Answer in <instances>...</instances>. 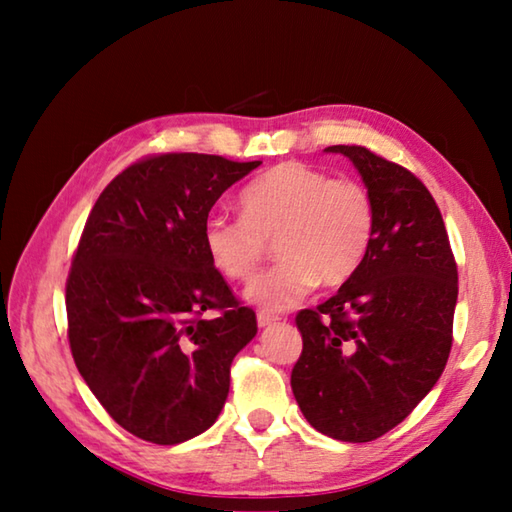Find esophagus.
<instances>
[{"label":"esophagus","mask_w":512,"mask_h":512,"mask_svg":"<svg viewBox=\"0 0 512 512\" xmlns=\"http://www.w3.org/2000/svg\"><path fill=\"white\" fill-rule=\"evenodd\" d=\"M275 320H277V316L268 314V311H259V314H257V325H259V327H268V325H273Z\"/></svg>","instance_id":"esophagus-1"}]
</instances>
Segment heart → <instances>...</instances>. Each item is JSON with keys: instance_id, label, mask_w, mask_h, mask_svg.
I'll list each match as a JSON object with an SVG mask.
<instances>
[{"instance_id": "obj_1", "label": "heart", "mask_w": 512, "mask_h": 512, "mask_svg": "<svg viewBox=\"0 0 512 512\" xmlns=\"http://www.w3.org/2000/svg\"><path fill=\"white\" fill-rule=\"evenodd\" d=\"M239 219L210 214L203 248L228 280H248L273 241L280 257L244 298L266 311L289 309L316 284L339 287L357 273L375 237V201L352 178H332L305 162L268 169L239 196Z\"/></svg>"}]
</instances>
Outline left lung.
<instances>
[{
    "label": "left lung",
    "mask_w": 512,
    "mask_h": 512,
    "mask_svg": "<svg viewBox=\"0 0 512 512\" xmlns=\"http://www.w3.org/2000/svg\"><path fill=\"white\" fill-rule=\"evenodd\" d=\"M359 171L375 201L363 264L296 325L302 354L291 388L316 431L370 443L422 402L452 350L458 273L443 216L409 169L363 146H327Z\"/></svg>",
    "instance_id": "8db88e82"
}]
</instances>
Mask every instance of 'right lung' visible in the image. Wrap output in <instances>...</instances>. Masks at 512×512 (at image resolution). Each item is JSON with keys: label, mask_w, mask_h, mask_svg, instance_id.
<instances>
[{"label": "right lung", "mask_w": 512, "mask_h": 512, "mask_svg": "<svg viewBox=\"0 0 512 512\" xmlns=\"http://www.w3.org/2000/svg\"><path fill=\"white\" fill-rule=\"evenodd\" d=\"M255 162L162 153L103 189L67 277V336L76 368L110 418L155 445L210 429L230 391V366L255 339L203 248V223ZM216 308L207 319L203 310Z\"/></svg>", "instance_id": "add662e5"}]
</instances>
